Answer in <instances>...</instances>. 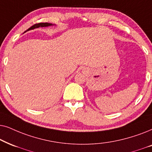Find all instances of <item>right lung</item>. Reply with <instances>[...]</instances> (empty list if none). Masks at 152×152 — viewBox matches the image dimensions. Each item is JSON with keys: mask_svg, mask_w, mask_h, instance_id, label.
<instances>
[{"mask_svg": "<svg viewBox=\"0 0 152 152\" xmlns=\"http://www.w3.org/2000/svg\"><path fill=\"white\" fill-rule=\"evenodd\" d=\"M54 24H52V23H36L35 25H33L32 26H31L30 28H28V29L26 30V31H28V30H33L35 29V28H39V27H48V26H53Z\"/></svg>", "mask_w": 152, "mask_h": 152, "instance_id": "obj_1", "label": "right lung"}]
</instances>
